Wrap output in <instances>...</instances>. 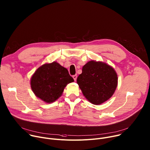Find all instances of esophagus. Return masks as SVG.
Returning a JSON list of instances; mask_svg holds the SVG:
<instances>
[{
    "instance_id": "34e87169",
    "label": "esophagus",
    "mask_w": 150,
    "mask_h": 150,
    "mask_svg": "<svg viewBox=\"0 0 150 150\" xmlns=\"http://www.w3.org/2000/svg\"><path fill=\"white\" fill-rule=\"evenodd\" d=\"M73 78H74V81H76V79H77V75H73Z\"/></svg>"
}]
</instances>
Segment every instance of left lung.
Returning a JSON list of instances; mask_svg holds the SVG:
<instances>
[{
  "mask_svg": "<svg viewBox=\"0 0 150 150\" xmlns=\"http://www.w3.org/2000/svg\"><path fill=\"white\" fill-rule=\"evenodd\" d=\"M82 71L77 78V83L90 102L98 105L113 96L117 85V75L112 67L91 60L85 64Z\"/></svg>",
  "mask_w": 150,
  "mask_h": 150,
  "instance_id": "1",
  "label": "left lung"
}]
</instances>
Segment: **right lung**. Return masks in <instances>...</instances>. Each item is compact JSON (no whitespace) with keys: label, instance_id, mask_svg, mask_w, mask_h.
Here are the masks:
<instances>
[{"label":"right lung","instance_id":"add662e5","mask_svg":"<svg viewBox=\"0 0 150 150\" xmlns=\"http://www.w3.org/2000/svg\"><path fill=\"white\" fill-rule=\"evenodd\" d=\"M74 81L67 69L54 62L37 69L31 78V87L37 97L50 103L61 96L68 83Z\"/></svg>","mask_w":150,"mask_h":150}]
</instances>
